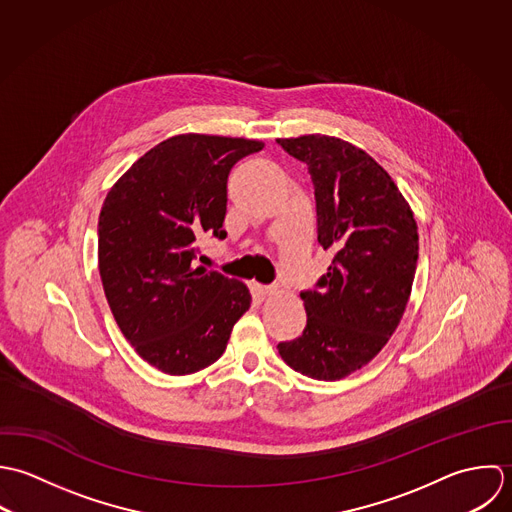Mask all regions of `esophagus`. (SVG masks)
Wrapping results in <instances>:
<instances>
[{
  "instance_id": "obj_1",
  "label": "esophagus",
  "mask_w": 512,
  "mask_h": 512,
  "mask_svg": "<svg viewBox=\"0 0 512 512\" xmlns=\"http://www.w3.org/2000/svg\"><path fill=\"white\" fill-rule=\"evenodd\" d=\"M253 289H255V293L259 297H269V295H273L277 291L275 285H253Z\"/></svg>"
}]
</instances>
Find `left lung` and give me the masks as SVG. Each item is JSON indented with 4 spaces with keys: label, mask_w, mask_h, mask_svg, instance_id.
Instances as JSON below:
<instances>
[{
    "label": "left lung",
    "mask_w": 512,
    "mask_h": 512,
    "mask_svg": "<svg viewBox=\"0 0 512 512\" xmlns=\"http://www.w3.org/2000/svg\"><path fill=\"white\" fill-rule=\"evenodd\" d=\"M305 162L316 202V239L334 253L328 273L301 291L303 334L279 342L281 358L314 380H340L390 340L417 267V225L388 172L334 136L279 138Z\"/></svg>",
    "instance_id": "left-lung-1"
}]
</instances>
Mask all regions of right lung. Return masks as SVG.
Instances as JSON below:
<instances>
[{
  "instance_id": "obj_1",
  "label": "right lung",
  "mask_w": 512,
  "mask_h": 512,
  "mask_svg": "<svg viewBox=\"0 0 512 512\" xmlns=\"http://www.w3.org/2000/svg\"><path fill=\"white\" fill-rule=\"evenodd\" d=\"M247 138L180 134L148 150L112 186L99 215V271L124 338L158 370L213 364L251 305L247 287L196 267L198 239H225L227 176L263 150Z\"/></svg>"
}]
</instances>
